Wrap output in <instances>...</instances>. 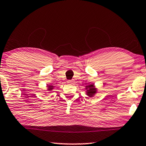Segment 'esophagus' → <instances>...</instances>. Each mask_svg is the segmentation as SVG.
<instances>
[{
	"mask_svg": "<svg viewBox=\"0 0 146 146\" xmlns=\"http://www.w3.org/2000/svg\"><path fill=\"white\" fill-rule=\"evenodd\" d=\"M73 80H68V84H73Z\"/></svg>",
	"mask_w": 146,
	"mask_h": 146,
	"instance_id": "esophagus-1",
	"label": "esophagus"
}]
</instances>
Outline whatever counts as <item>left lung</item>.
<instances>
[{
	"label": "left lung",
	"mask_w": 146,
	"mask_h": 146,
	"mask_svg": "<svg viewBox=\"0 0 146 146\" xmlns=\"http://www.w3.org/2000/svg\"><path fill=\"white\" fill-rule=\"evenodd\" d=\"M86 90H87L86 91V94L90 97H93L95 96V95L97 92V88H95V84H92L89 86H86Z\"/></svg>",
	"instance_id": "left-lung-1"
}]
</instances>
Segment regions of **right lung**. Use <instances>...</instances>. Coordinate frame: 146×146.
Listing matches in <instances>:
<instances>
[{"label":"right lung","mask_w":146,"mask_h":146,"mask_svg":"<svg viewBox=\"0 0 146 146\" xmlns=\"http://www.w3.org/2000/svg\"><path fill=\"white\" fill-rule=\"evenodd\" d=\"M53 87H54V86H52V85H48V91H51L53 89Z\"/></svg>","instance_id":"1"}]
</instances>
